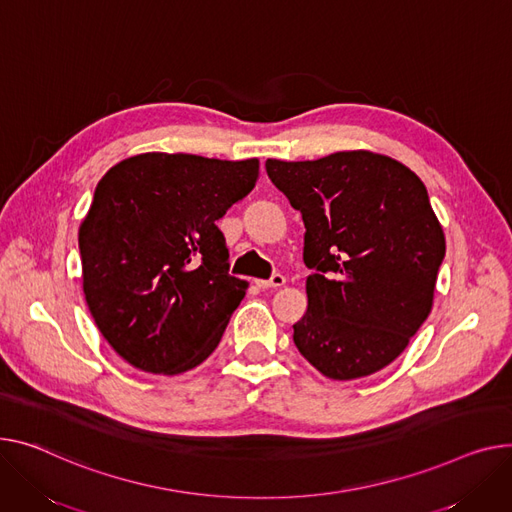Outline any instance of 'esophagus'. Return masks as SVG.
<instances>
[{
    "label": "esophagus",
    "mask_w": 512,
    "mask_h": 512,
    "mask_svg": "<svg viewBox=\"0 0 512 512\" xmlns=\"http://www.w3.org/2000/svg\"><path fill=\"white\" fill-rule=\"evenodd\" d=\"M255 284L261 290H276L286 284V278L282 274H276V276H271V280H255Z\"/></svg>",
    "instance_id": "34e87169"
}]
</instances>
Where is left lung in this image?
Segmentation results:
<instances>
[{
    "label": "left lung",
    "mask_w": 512,
    "mask_h": 512,
    "mask_svg": "<svg viewBox=\"0 0 512 512\" xmlns=\"http://www.w3.org/2000/svg\"><path fill=\"white\" fill-rule=\"evenodd\" d=\"M302 214L306 313L294 344L321 374L352 381L391 364L428 319L445 232L420 177L377 152L267 158Z\"/></svg>",
    "instance_id": "left-lung-1"
}]
</instances>
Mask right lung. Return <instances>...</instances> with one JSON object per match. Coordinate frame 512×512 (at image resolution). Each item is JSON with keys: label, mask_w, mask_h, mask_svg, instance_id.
I'll list each match as a JSON object with an SVG mask.
<instances>
[{"label": "right lung", "mask_w": 512, "mask_h": 512, "mask_svg": "<svg viewBox=\"0 0 512 512\" xmlns=\"http://www.w3.org/2000/svg\"><path fill=\"white\" fill-rule=\"evenodd\" d=\"M259 179V160L146 152L100 179L80 224L82 288L131 366L181 374L220 344L249 282L228 276L216 222Z\"/></svg>", "instance_id": "right-lung-1"}]
</instances>
